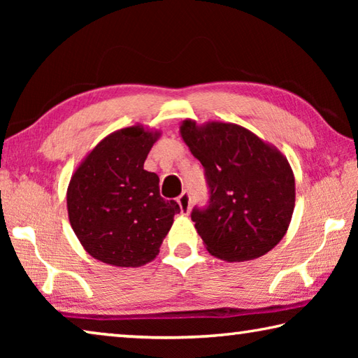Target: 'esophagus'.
<instances>
[{"instance_id": "esophagus-1", "label": "esophagus", "mask_w": 358, "mask_h": 358, "mask_svg": "<svg viewBox=\"0 0 358 358\" xmlns=\"http://www.w3.org/2000/svg\"><path fill=\"white\" fill-rule=\"evenodd\" d=\"M177 202L180 205L181 213L189 215V211H191V196H189V192H187V191L181 192V196L177 199Z\"/></svg>"}]
</instances>
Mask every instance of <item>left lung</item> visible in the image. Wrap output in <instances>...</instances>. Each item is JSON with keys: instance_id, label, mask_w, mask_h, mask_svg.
I'll return each mask as SVG.
<instances>
[{"instance_id": "obj_1", "label": "left lung", "mask_w": 358, "mask_h": 358, "mask_svg": "<svg viewBox=\"0 0 358 358\" xmlns=\"http://www.w3.org/2000/svg\"><path fill=\"white\" fill-rule=\"evenodd\" d=\"M180 136L207 175L210 205L191 213L207 251L227 262H245L273 250L295 207L287 157L235 123L197 124L186 118Z\"/></svg>"}]
</instances>
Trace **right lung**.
<instances>
[{
	"mask_svg": "<svg viewBox=\"0 0 358 358\" xmlns=\"http://www.w3.org/2000/svg\"><path fill=\"white\" fill-rule=\"evenodd\" d=\"M161 132L134 124L112 132L72 173L66 202L71 227L90 256L113 266H142L180 213L159 196V177L143 169Z\"/></svg>",
	"mask_w": 358,
	"mask_h": 358,
	"instance_id": "right-lung-1",
	"label": "right lung"
}]
</instances>
